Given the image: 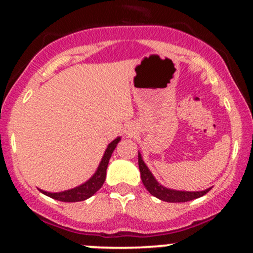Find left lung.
Masks as SVG:
<instances>
[{"label": "left lung", "mask_w": 253, "mask_h": 253, "mask_svg": "<svg viewBox=\"0 0 253 253\" xmlns=\"http://www.w3.org/2000/svg\"><path fill=\"white\" fill-rule=\"evenodd\" d=\"M138 164H139V170H140L141 175V181H143L145 188L150 191L151 195L156 196L157 199L162 200L165 202H188L191 200L199 199L210 191L211 188L203 191H178V190H172L168 189V188L163 187V185L159 184L156 181L155 177L152 176L151 171L147 169V167L145 165L144 161L141 159L140 153L138 156Z\"/></svg>", "instance_id": "1"}]
</instances>
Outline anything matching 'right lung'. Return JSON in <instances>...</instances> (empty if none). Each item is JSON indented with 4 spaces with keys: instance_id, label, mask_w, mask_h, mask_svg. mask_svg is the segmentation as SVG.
<instances>
[{
    "instance_id": "add662e5",
    "label": "right lung",
    "mask_w": 253,
    "mask_h": 253,
    "mask_svg": "<svg viewBox=\"0 0 253 253\" xmlns=\"http://www.w3.org/2000/svg\"><path fill=\"white\" fill-rule=\"evenodd\" d=\"M120 138H117L115 140H113L112 143L108 145L106 152H104L102 161H101L100 165H98V169L95 175L89 179L88 182H85L84 184L80 185V187L74 188V189L62 191V193H47V191L40 190L45 195L52 197V199L58 200V201L62 202H78V201H84V200L89 199L90 196L94 195L96 191L100 189L103 185L104 179H106V172H107V167H108L109 159L112 157L113 151L115 150Z\"/></svg>"
}]
</instances>
